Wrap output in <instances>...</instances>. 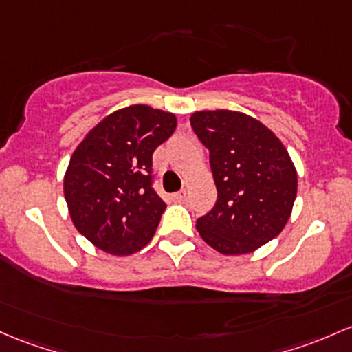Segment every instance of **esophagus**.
Here are the masks:
<instances>
[{
  "instance_id": "34e87169",
  "label": "esophagus",
  "mask_w": 352,
  "mask_h": 352,
  "mask_svg": "<svg viewBox=\"0 0 352 352\" xmlns=\"http://www.w3.org/2000/svg\"><path fill=\"white\" fill-rule=\"evenodd\" d=\"M173 200H175V202H185V200H187V190L177 192V194L173 195Z\"/></svg>"
}]
</instances>
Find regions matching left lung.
<instances>
[{"instance_id": "1", "label": "left lung", "mask_w": 352, "mask_h": 352, "mask_svg": "<svg viewBox=\"0 0 352 352\" xmlns=\"http://www.w3.org/2000/svg\"><path fill=\"white\" fill-rule=\"evenodd\" d=\"M190 125L208 148L215 206L197 219L208 245L241 256L283 232L297 194V173L283 142L265 125L230 110L195 111Z\"/></svg>"}]
</instances>
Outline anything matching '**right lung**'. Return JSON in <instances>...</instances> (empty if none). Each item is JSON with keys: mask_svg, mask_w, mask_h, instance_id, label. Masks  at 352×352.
Masks as SVG:
<instances>
[{"mask_svg": "<svg viewBox=\"0 0 352 352\" xmlns=\"http://www.w3.org/2000/svg\"><path fill=\"white\" fill-rule=\"evenodd\" d=\"M168 111L132 105L103 118L76 146L65 173V200L76 230L113 256L152 241L165 210L153 188L152 155L175 132Z\"/></svg>", "mask_w": 352, "mask_h": 352, "instance_id": "obj_1", "label": "right lung"}]
</instances>
